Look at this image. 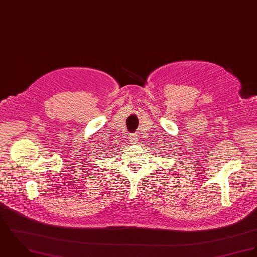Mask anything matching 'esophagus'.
<instances>
[{"instance_id": "1", "label": "esophagus", "mask_w": 257, "mask_h": 257, "mask_svg": "<svg viewBox=\"0 0 257 257\" xmlns=\"http://www.w3.org/2000/svg\"><path fill=\"white\" fill-rule=\"evenodd\" d=\"M129 141L131 142V144H136L138 142V136L136 134H131L129 136Z\"/></svg>"}]
</instances>
